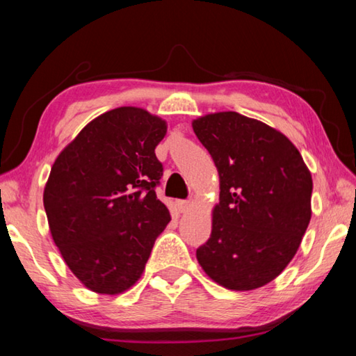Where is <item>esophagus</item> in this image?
Masks as SVG:
<instances>
[{
  "instance_id": "1",
  "label": "esophagus",
  "mask_w": 356,
  "mask_h": 356,
  "mask_svg": "<svg viewBox=\"0 0 356 356\" xmlns=\"http://www.w3.org/2000/svg\"><path fill=\"white\" fill-rule=\"evenodd\" d=\"M176 207L179 209L180 213H185L186 210H188L191 207V202L190 201H184V200H179L176 201Z\"/></svg>"
}]
</instances>
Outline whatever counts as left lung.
Wrapping results in <instances>:
<instances>
[{"instance_id":"8db88e82","label":"left lung","mask_w":356,"mask_h":356,"mask_svg":"<svg viewBox=\"0 0 356 356\" xmlns=\"http://www.w3.org/2000/svg\"><path fill=\"white\" fill-rule=\"evenodd\" d=\"M191 125L220 176L212 234L196 259L216 284L254 291L297 254L312 213L311 171L284 134L257 119L220 111Z\"/></svg>"}]
</instances>
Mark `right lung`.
Returning a JSON list of instances; mask_svg holds the SVG:
<instances>
[{
  "label": "right lung",
  "mask_w": 356,
  "mask_h": 356,
  "mask_svg": "<svg viewBox=\"0 0 356 356\" xmlns=\"http://www.w3.org/2000/svg\"><path fill=\"white\" fill-rule=\"evenodd\" d=\"M166 130V120L144 108H114L84 125L51 166L48 227L89 291L119 295L134 287L171 221L155 193L163 171L155 147Z\"/></svg>",
  "instance_id": "obj_1"
}]
</instances>
